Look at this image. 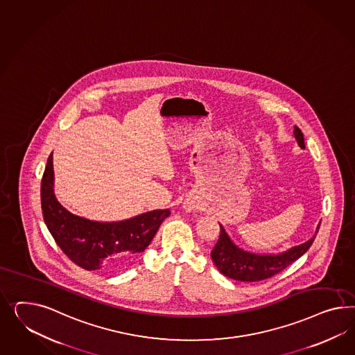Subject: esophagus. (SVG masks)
I'll return each mask as SVG.
<instances>
[{"mask_svg":"<svg viewBox=\"0 0 355 355\" xmlns=\"http://www.w3.org/2000/svg\"><path fill=\"white\" fill-rule=\"evenodd\" d=\"M182 207H184V210L187 211V213H191V211H194L197 207H198V205H197V201L194 200V198H187L184 203H182Z\"/></svg>","mask_w":355,"mask_h":355,"instance_id":"34e87169","label":"esophagus"}]
</instances>
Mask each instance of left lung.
<instances>
[{
  "label": "left lung",
  "instance_id": "1",
  "mask_svg": "<svg viewBox=\"0 0 355 355\" xmlns=\"http://www.w3.org/2000/svg\"><path fill=\"white\" fill-rule=\"evenodd\" d=\"M294 137L300 148L304 149V133L294 125ZM220 236L211 250V259L218 270L227 277L239 282H259L282 272L289 264L302 257L314 243L320 223L314 236L298 246L280 254H255L246 252L233 243L222 224Z\"/></svg>",
  "mask_w": 355,
  "mask_h": 355
}]
</instances>
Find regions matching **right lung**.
I'll return each mask as SVG.
<instances>
[{
	"label": "right lung",
	"mask_w": 355,
	"mask_h": 355,
	"mask_svg": "<svg viewBox=\"0 0 355 355\" xmlns=\"http://www.w3.org/2000/svg\"><path fill=\"white\" fill-rule=\"evenodd\" d=\"M41 209L62 252L84 270L105 272H118L131 266L171 214L163 209L119 222H96L70 213L54 194L53 153L41 180Z\"/></svg>",
	"instance_id": "1"
}]
</instances>
